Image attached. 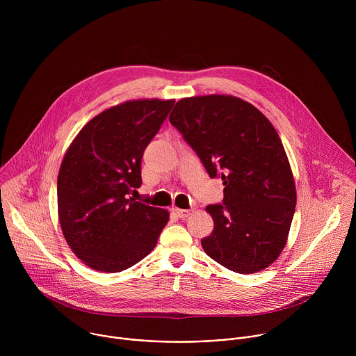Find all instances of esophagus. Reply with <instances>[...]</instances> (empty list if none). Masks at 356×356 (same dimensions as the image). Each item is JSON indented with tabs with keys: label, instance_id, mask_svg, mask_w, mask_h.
Wrapping results in <instances>:
<instances>
[{
	"label": "esophagus",
	"instance_id": "obj_1",
	"mask_svg": "<svg viewBox=\"0 0 356 356\" xmlns=\"http://www.w3.org/2000/svg\"><path fill=\"white\" fill-rule=\"evenodd\" d=\"M175 211V214L179 217V218H181V220H186V218H188L190 216H191V210H181V209H175L173 210Z\"/></svg>",
	"mask_w": 356,
	"mask_h": 356
}]
</instances>
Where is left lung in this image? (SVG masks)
Wrapping results in <instances>:
<instances>
[{
  "instance_id": "1",
  "label": "left lung",
  "mask_w": 356,
  "mask_h": 356,
  "mask_svg": "<svg viewBox=\"0 0 356 356\" xmlns=\"http://www.w3.org/2000/svg\"><path fill=\"white\" fill-rule=\"evenodd\" d=\"M169 121L194 149L210 177L221 176L222 204L207 206V255L236 273H257L282 253L296 209V184L270 121L246 101L225 94L177 101Z\"/></svg>"
}]
</instances>
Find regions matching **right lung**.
Listing matches in <instances>:
<instances>
[{"instance_id": "obj_1", "label": "right lung", "mask_w": 356, "mask_h": 356, "mask_svg": "<svg viewBox=\"0 0 356 356\" xmlns=\"http://www.w3.org/2000/svg\"><path fill=\"white\" fill-rule=\"evenodd\" d=\"M175 99L143 98L90 120L74 138L58 176V213L66 242L88 268L115 273L158 243L169 211L128 197L140 187L143 150Z\"/></svg>"}]
</instances>
